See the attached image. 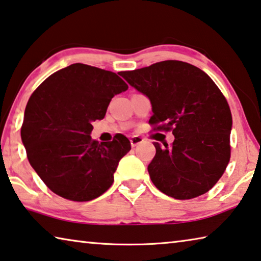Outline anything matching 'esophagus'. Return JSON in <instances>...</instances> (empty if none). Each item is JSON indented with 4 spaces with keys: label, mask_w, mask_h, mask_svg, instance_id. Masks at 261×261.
I'll return each mask as SVG.
<instances>
[{
    "label": "esophagus",
    "mask_w": 261,
    "mask_h": 261,
    "mask_svg": "<svg viewBox=\"0 0 261 261\" xmlns=\"http://www.w3.org/2000/svg\"><path fill=\"white\" fill-rule=\"evenodd\" d=\"M144 140H145V139H144L143 137H140V136H132L131 139H130L131 146H132V147L137 146V145H139V144H142V143L144 142Z\"/></svg>",
    "instance_id": "1"
}]
</instances>
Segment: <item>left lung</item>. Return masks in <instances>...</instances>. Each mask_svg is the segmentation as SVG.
I'll use <instances>...</instances> for the list:
<instances>
[{
  "mask_svg": "<svg viewBox=\"0 0 261 261\" xmlns=\"http://www.w3.org/2000/svg\"><path fill=\"white\" fill-rule=\"evenodd\" d=\"M127 84L150 98L153 130L172 131V146L154 143L147 171L153 185L176 200L212 189L231 155L232 116L226 98L208 74L188 63L165 60L121 72Z\"/></svg>",
  "mask_w": 261,
  "mask_h": 261,
  "instance_id": "obj_1",
  "label": "left lung"
}]
</instances>
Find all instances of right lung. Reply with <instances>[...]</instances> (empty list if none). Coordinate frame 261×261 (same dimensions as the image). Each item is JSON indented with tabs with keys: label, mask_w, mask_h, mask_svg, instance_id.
I'll return each instance as SVG.
<instances>
[{
	"label": "right lung",
	"mask_w": 261,
	"mask_h": 261,
	"mask_svg": "<svg viewBox=\"0 0 261 261\" xmlns=\"http://www.w3.org/2000/svg\"><path fill=\"white\" fill-rule=\"evenodd\" d=\"M127 89L117 74L85 64L53 73L29 98L20 137L29 163L43 182L64 198L86 202L102 195L131 150L117 134L113 142L90 137L115 95Z\"/></svg>",
	"instance_id": "right-lung-1"
}]
</instances>
